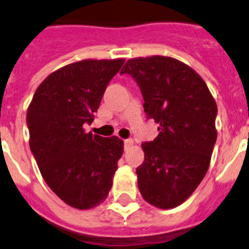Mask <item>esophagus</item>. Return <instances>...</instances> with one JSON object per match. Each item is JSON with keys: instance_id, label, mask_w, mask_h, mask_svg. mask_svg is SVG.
Wrapping results in <instances>:
<instances>
[{"instance_id": "34e87169", "label": "esophagus", "mask_w": 249, "mask_h": 249, "mask_svg": "<svg viewBox=\"0 0 249 249\" xmlns=\"http://www.w3.org/2000/svg\"><path fill=\"white\" fill-rule=\"evenodd\" d=\"M123 145H124V148L129 147V146H131V145H133V140L132 139L123 140Z\"/></svg>"}]
</instances>
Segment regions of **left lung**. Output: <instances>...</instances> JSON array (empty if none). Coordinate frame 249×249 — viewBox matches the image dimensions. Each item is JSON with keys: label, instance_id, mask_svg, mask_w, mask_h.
<instances>
[{"label": "left lung", "instance_id": "left-lung-1", "mask_svg": "<svg viewBox=\"0 0 249 249\" xmlns=\"http://www.w3.org/2000/svg\"><path fill=\"white\" fill-rule=\"evenodd\" d=\"M121 74L137 83L147 120L159 124L156 139L142 143L145 160L136 169L140 193L161 209L178 207L209 167L216 141L215 101L200 75L173 58L131 59Z\"/></svg>", "mask_w": 249, "mask_h": 249}]
</instances>
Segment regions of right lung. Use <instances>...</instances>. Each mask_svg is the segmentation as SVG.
Listing matches in <instances>:
<instances>
[{"label":"right lung","mask_w":249,"mask_h":249,"mask_svg":"<svg viewBox=\"0 0 249 249\" xmlns=\"http://www.w3.org/2000/svg\"><path fill=\"white\" fill-rule=\"evenodd\" d=\"M124 60H83L56 70L36 89L26 113L30 150L64 203L90 209L107 197L123 142L86 133L106 88Z\"/></svg>","instance_id":"obj_1"}]
</instances>
